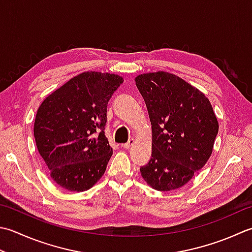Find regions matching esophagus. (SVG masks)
<instances>
[{"label": "esophagus", "instance_id": "1", "mask_svg": "<svg viewBox=\"0 0 252 252\" xmlns=\"http://www.w3.org/2000/svg\"><path fill=\"white\" fill-rule=\"evenodd\" d=\"M133 144H134V140L130 139L126 143H125V144H122V147H123V149H126V150H127V149H130V147H131Z\"/></svg>", "mask_w": 252, "mask_h": 252}]
</instances>
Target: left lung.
Segmentation results:
<instances>
[{
    "label": "left lung",
    "mask_w": 252,
    "mask_h": 252,
    "mask_svg": "<svg viewBox=\"0 0 252 252\" xmlns=\"http://www.w3.org/2000/svg\"><path fill=\"white\" fill-rule=\"evenodd\" d=\"M135 84L152 125V157L140 168L152 188L171 191L202 169L213 151L219 122L200 91L167 72L141 74Z\"/></svg>",
    "instance_id": "1"
}]
</instances>
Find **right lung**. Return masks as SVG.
<instances>
[{
    "label": "right lung",
    "instance_id": "right-lung-1",
    "mask_svg": "<svg viewBox=\"0 0 252 252\" xmlns=\"http://www.w3.org/2000/svg\"><path fill=\"white\" fill-rule=\"evenodd\" d=\"M122 83L116 74L82 73L39 107L34 141L51 178L62 188L88 190L106 171L112 155L105 135L107 106Z\"/></svg>",
    "mask_w": 252,
    "mask_h": 252
}]
</instances>
